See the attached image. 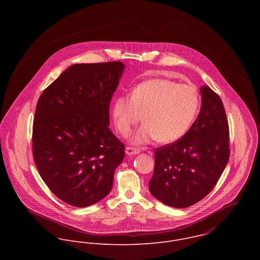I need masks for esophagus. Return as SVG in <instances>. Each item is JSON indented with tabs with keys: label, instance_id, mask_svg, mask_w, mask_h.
Listing matches in <instances>:
<instances>
[{
	"label": "esophagus",
	"instance_id": "1",
	"mask_svg": "<svg viewBox=\"0 0 260 260\" xmlns=\"http://www.w3.org/2000/svg\"><path fill=\"white\" fill-rule=\"evenodd\" d=\"M125 152H126L127 155H135V154H138L140 152V150L134 148V147H126Z\"/></svg>",
	"mask_w": 260,
	"mask_h": 260
}]
</instances>
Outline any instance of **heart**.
I'll use <instances>...</instances> for the list:
<instances>
[{"instance_id":"obj_1","label":"heart","mask_w":260,"mask_h":260,"mask_svg":"<svg viewBox=\"0 0 260 260\" xmlns=\"http://www.w3.org/2000/svg\"><path fill=\"white\" fill-rule=\"evenodd\" d=\"M199 107V96L190 85H179L167 79H152L139 84L131 96H120L113 106L118 131L127 137L143 116V126L132 137L142 145L157 139L171 143L190 128Z\"/></svg>"}]
</instances>
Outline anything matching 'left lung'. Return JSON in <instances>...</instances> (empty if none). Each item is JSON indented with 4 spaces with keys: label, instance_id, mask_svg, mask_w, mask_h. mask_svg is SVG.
Listing matches in <instances>:
<instances>
[{
    "label": "left lung",
    "instance_id": "obj_1",
    "mask_svg": "<svg viewBox=\"0 0 260 260\" xmlns=\"http://www.w3.org/2000/svg\"><path fill=\"white\" fill-rule=\"evenodd\" d=\"M197 119L179 140L155 150L149 190L162 203L186 208L216 185L229 159V126L220 97L208 86L200 89Z\"/></svg>",
    "mask_w": 260,
    "mask_h": 260
}]
</instances>
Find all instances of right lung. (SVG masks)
<instances>
[{
    "mask_svg": "<svg viewBox=\"0 0 260 260\" xmlns=\"http://www.w3.org/2000/svg\"><path fill=\"white\" fill-rule=\"evenodd\" d=\"M122 62L75 64L41 94L32 146L38 171L62 201L87 207L111 191L124 144L109 129Z\"/></svg>",
    "mask_w": 260,
    "mask_h": 260,
    "instance_id": "obj_1",
    "label": "right lung"
}]
</instances>
